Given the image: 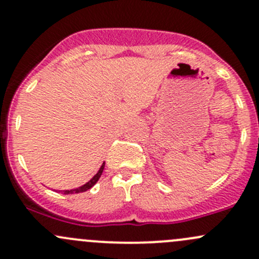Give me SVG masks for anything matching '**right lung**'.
<instances>
[{
    "mask_svg": "<svg viewBox=\"0 0 259 259\" xmlns=\"http://www.w3.org/2000/svg\"><path fill=\"white\" fill-rule=\"evenodd\" d=\"M104 166H105V161H104V163L101 164V166H100V169H99V170H98V173H96L95 176L93 177V178L89 180V182H86L85 184L81 185V187H79V188H75V189L62 190V192H64V194H76V193L86 192V190H89V189H90V188H93L94 185H95L96 183H98V180L100 179L101 174H103V170H104Z\"/></svg>",
    "mask_w": 259,
    "mask_h": 259,
    "instance_id": "obj_1",
    "label": "right lung"
}]
</instances>
